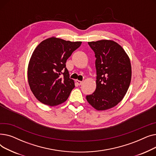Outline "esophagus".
Instances as JSON below:
<instances>
[{
  "label": "esophagus",
  "mask_w": 156,
  "mask_h": 156,
  "mask_svg": "<svg viewBox=\"0 0 156 156\" xmlns=\"http://www.w3.org/2000/svg\"><path fill=\"white\" fill-rule=\"evenodd\" d=\"M75 81H76V83H77L78 85H82V83H83V81L78 80H76Z\"/></svg>",
  "instance_id": "obj_1"
}]
</instances>
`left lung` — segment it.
I'll list each match as a JSON object with an SVG mask.
<instances>
[{"mask_svg":"<svg viewBox=\"0 0 156 156\" xmlns=\"http://www.w3.org/2000/svg\"><path fill=\"white\" fill-rule=\"evenodd\" d=\"M94 51L96 89L86 99L97 111L116 106L126 95L132 79L130 59L122 47L111 40L88 42Z\"/></svg>","mask_w":156,"mask_h":156,"instance_id":"8db88e82","label":"left lung"}]
</instances>
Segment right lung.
<instances>
[{
  "label": "right lung",
  "instance_id": "right-lung-1",
  "mask_svg": "<svg viewBox=\"0 0 156 156\" xmlns=\"http://www.w3.org/2000/svg\"><path fill=\"white\" fill-rule=\"evenodd\" d=\"M81 44L52 37L35 48L28 64V81L40 102L55 106L68 99L75 82L69 78L66 62Z\"/></svg>",
  "mask_w": 156,
  "mask_h": 156
}]
</instances>
